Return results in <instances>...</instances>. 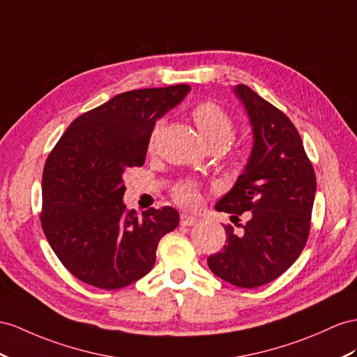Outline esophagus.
Segmentation results:
<instances>
[{"label":"esophagus","mask_w":357,"mask_h":357,"mask_svg":"<svg viewBox=\"0 0 357 357\" xmlns=\"http://www.w3.org/2000/svg\"><path fill=\"white\" fill-rule=\"evenodd\" d=\"M179 222H181V226H193V225H196L197 218L195 215H190V214L182 213L181 217H179Z\"/></svg>","instance_id":"34e87169"}]
</instances>
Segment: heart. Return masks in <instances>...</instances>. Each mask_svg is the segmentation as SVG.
Masks as SVG:
<instances>
[{
    "label": "heart",
    "instance_id": "b5f03b06",
    "mask_svg": "<svg viewBox=\"0 0 357 357\" xmlns=\"http://www.w3.org/2000/svg\"><path fill=\"white\" fill-rule=\"evenodd\" d=\"M191 119L202 135L208 148L222 149L229 143L234 135V119L231 114L215 102H200L191 109ZM153 135H151L149 149L153 146ZM176 202L184 206H195L199 202V190L193 182H182L175 188Z\"/></svg>",
    "mask_w": 357,
    "mask_h": 357
}]
</instances>
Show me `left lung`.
Segmentation results:
<instances>
[{
  "mask_svg": "<svg viewBox=\"0 0 357 357\" xmlns=\"http://www.w3.org/2000/svg\"><path fill=\"white\" fill-rule=\"evenodd\" d=\"M248 113L253 144L234 187L215 204L231 220L249 211L240 232L225 226L226 244L208 258L215 276L240 288L278 279L300 257L310 229L317 179L289 119L244 86L234 87Z\"/></svg>",
  "mask_w": 357,
  "mask_h": 357,
  "instance_id": "left-lung-1",
  "label": "left lung"
}]
</instances>
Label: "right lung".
Returning a JSON list of instances; mask_svg holds the SVG:
<instances>
[{"label": "right lung", "instance_id": "right-lung-1", "mask_svg": "<svg viewBox=\"0 0 357 357\" xmlns=\"http://www.w3.org/2000/svg\"><path fill=\"white\" fill-rule=\"evenodd\" d=\"M191 90L187 84L131 90L69 125L45 162L42 227L74 276L119 289L148 274L158 243L179 223L175 208L139 218L123 204V173L144 164L153 126Z\"/></svg>", "mask_w": 357, "mask_h": 357}]
</instances>
